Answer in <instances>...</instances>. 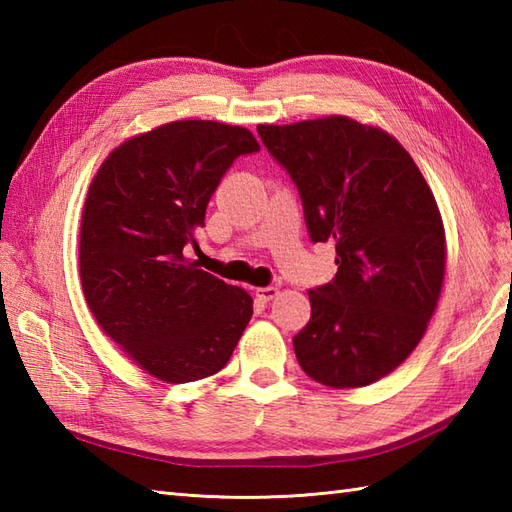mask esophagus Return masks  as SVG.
<instances>
[{
    "label": "esophagus",
    "mask_w": 512,
    "mask_h": 512,
    "mask_svg": "<svg viewBox=\"0 0 512 512\" xmlns=\"http://www.w3.org/2000/svg\"><path fill=\"white\" fill-rule=\"evenodd\" d=\"M277 295H279V288H277V286H266V288H257V290H255V297H257L259 301H264V303L273 301Z\"/></svg>",
    "instance_id": "1"
}]
</instances>
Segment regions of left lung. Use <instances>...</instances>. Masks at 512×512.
Here are the masks:
<instances>
[{
  "label": "left lung",
  "mask_w": 512,
  "mask_h": 512,
  "mask_svg": "<svg viewBox=\"0 0 512 512\" xmlns=\"http://www.w3.org/2000/svg\"><path fill=\"white\" fill-rule=\"evenodd\" d=\"M297 184L314 244L334 242L330 284L292 345L303 372L334 389L365 387L416 350L436 312L447 244L436 198L394 136L347 116L257 125Z\"/></svg>",
  "instance_id": "obj_1"
}]
</instances>
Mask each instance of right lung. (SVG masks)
I'll return each instance as SVG.
<instances>
[{
	"label": "right lung",
	"mask_w": 512,
	"mask_h": 512,
	"mask_svg": "<svg viewBox=\"0 0 512 512\" xmlns=\"http://www.w3.org/2000/svg\"><path fill=\"white\" fill-rule=\"evenodd\" d=\"M259 151L246 127L176 121L105 158L81 215L79 275L96 323L165 383H193L228 363L253 317L246 290L187 257L233 160Z\"/></svg>",
	"instance_id": "obj_1"
}]
</instances>
